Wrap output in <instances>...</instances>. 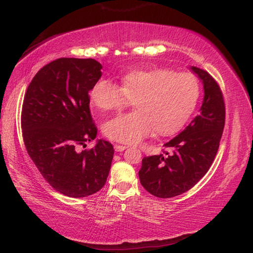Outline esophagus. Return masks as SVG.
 <instances>
[{
	"label": "esophagus",
	"mask_w": 253,
	"mask_h": 253,
	"mask_svg": "<svg viewBox=\"0 0 253 253\" xmlns=\"http://www.w3.org/2000/svg\"><path fill=\"white\" fill-rule=\"evenodd\" d=\"M128 146H126V145H119V144H116L114 146V148H115V151L116 152H123V151H125V149L127 148Z\"/></svg>",
	"instance_id": "1"
}]
</instances>
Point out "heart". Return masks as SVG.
<instances>
[{
    "label": "heart",
    "instance_id": "heart-1",
    "mask_svg": "<svg viewBox=\"0 0 253 253\" xmlns=\"http://www.w3.org/2000/svg\"><path fill=\"white\" fill-rule=\"evenodd\" d=\"M200 96L198 79L169 69L134 70L122 77V87L108 79L97 80L89 91L91 104L101 110H119L135 100L136 110L104 124L108 138L137 144L156 129L169 135L184 126Z\"/></svg>",
    "mask_w": 253,
    "mask_h": 253
}]
</instances>
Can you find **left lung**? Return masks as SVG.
I'll list each match as a JSON object with an SVG mask.
<instances>
[{
	"label": "left lung",
	"mask_w": 253,
	"mask_h": 253,
	"mask_svg": "<svg viewBox=\"0 0 253 253\" xmlns=\"http://www.w3.org/2000/svg\"><path fill=\"white\" fill-rule=\"evenodd\" d=\"M202 81L204 98L199 116L164 144L172 153L144 157L139 181L157 198L185 193L202 178L215 158L225 122V106L219 84L207 71L191 67Z\"/></svg>",
	"instance_id": "left-lung-1"
}]
</instances>
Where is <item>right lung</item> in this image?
<instances>
[{
  "mask_svg": "<svg viewBox=\"0 0 253 253\" xmlns=\"http://www.w3.org/2000/svg\"><path fill=\"white\" fill-rule=\"evenodd\" d=\"M93 59L60 58L38 71L25 92L21 126L29 156L54 190L84 198L105 185L114 147L97 139L89 109V91L101 77Z\"/></svg>",
  "mask_w": 253,
  "mask_h": 253,
  "instance_id": "1",
  "label": "right lung"
}]
</instances>
